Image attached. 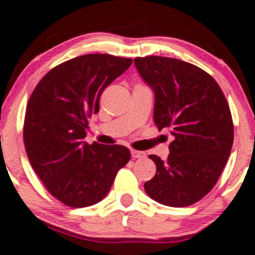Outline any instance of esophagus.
Listing matches in <instances>:
<instances>
[{"label": "esophagus", "mask_w": 255, "mask_h": 255, "mask_svg": "<svg viewBox=\"0 0 255 255\" xmlns=\"http://www.w3.org/2000/svg\"><path fill=\"white\" fill-rule=\"evenodd\" d=\"M145 156L146 155L144 151H138V150L131 149V157H132V158H144Z\"/></svg>", "instance_id": "obj_1"}]
</instances>
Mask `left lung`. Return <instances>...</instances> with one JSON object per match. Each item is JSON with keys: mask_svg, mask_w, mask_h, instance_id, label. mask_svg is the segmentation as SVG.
I'll return each instance as SVG.
<instances>
[{"mask_svg": "<svg viewBox=\"0 0 255 255\" xmlns=\"http://www.w3.org/2000/svg\"><path fill=\"white\" fill-rule=\"evenodd\" d=\"M142 79L155 94L153 122L175 139L165 161L150 155L156 175L144 189L169 207H187L213 189L231 155L234 128L218 83L203 70L165 56L134 58Z\"/></svg>", "mask_w": 255, "mask_h": 255, "instance_id": "obj_1", "label": "left lung"}]
</instances>
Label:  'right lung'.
<instances>
[{"mask_svg": "<svg viewBox=\"0 0 255 255\" xmlns=\"http://www.w3.org/2000/svg\"><path fill=\"white\" fill-rule=\"evenodd\" d=\"M131 64L110 54L77 56L49 71L31 93L23 127L27 156L47 190L66 206L98 203L130 161L127 146L84 138L103 91Z\"/></svg>", "mask_w": 255, "mask_h": 255, "instance_id": "add662e5", "label": "right lung"}]
</instances>
